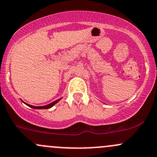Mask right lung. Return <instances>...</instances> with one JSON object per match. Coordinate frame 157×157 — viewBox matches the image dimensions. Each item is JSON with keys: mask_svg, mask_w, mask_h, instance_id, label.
<instances>
[{"mask_svg": "<svg viewBox=\"0 0 157 157\" xmlns=\"http://www.w3.org/2000/svg\"><path fill=\"white\" fill-rule=\"evenodd\" d=\"M61 99H62V98H59V99H57V100L54 101H52V103L49 104V105H44V106H39V107L38 106H33V105H29V104L25 103L24 101H22V102H23V103L25 104L26 105H28V106H29V107H30V108H34V109H48V108H52V106H54V105H55L56 103H58V102H59Z\"/></svg>", "mask_w": 157, "mask_h": 157, "instance_id": "obj_1", "label": "right lung"}]
</instances>
